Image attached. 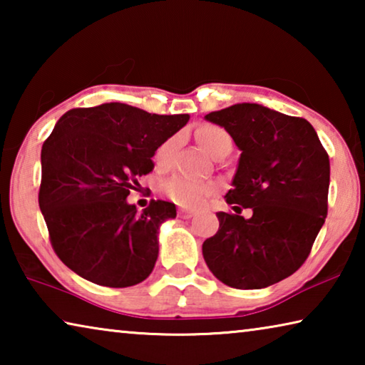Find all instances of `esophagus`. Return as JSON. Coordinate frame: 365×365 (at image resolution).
<instances>
[{
  "label": "esophagus",
  "instance_id": "esophagus-1",
  "mask_svg": "<svg viewBox=\"0 0 365 365\" xmlns=\"http://www.w3.org/2000/svg\"><path fill=\"white\" fill-rule=\"evenodd\" d=\"M178 215H180L182 219H191V217H195L196 212L188 211V209H180V211H178Z\"/></svg>",
  "mask_w": 365,
  "mask_h": 365
}]
</instances>
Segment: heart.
Returning <instances> with one entry per match:
<instances>
[{"label": "heart", "mask_w": 365, "mask_h": 365, "mask_svg": "<svg viewBox=\"0 0 365 365\" xmlns=\"http://www.w3.org/2000/svg\"><path fill=\"white\" fill-rule=\"evenodd\" d=\"M196 140L197 143L201 145L202 150L207 154H211V156H214V154L219 153L220 150H224V148H232L230 135H228L224 128L211 125V123H205V125L197 127ZM175 146L177 138L172 137L169 140H165L164 143L158 148L156 156H154V163H156L158 168H164V165L169 163ZM164 191L172 201L177 202V205L185 207H197L205 205L207 197L214 193V185L175 177L164 185Z\"/></svg>", "instance_id": "heart-1"}]
</instances>
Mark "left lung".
<instances>
[{
    "instance_id": "8db88e82",
    "label": "left lung",
    "mask_w": 365,
    "mask_h": 365,
    "mask_svg": "<svg viewBox=\"0 0 365 365\" xmlns=\"http://www.w3.org/2000/svg\"><path fill=\"white\" fill-rule=\"evenodd\" d=\"M205 119L224 127L242 154L225 195L237 214L217 212L219 230L202 256L227 287L274 285L301 267L324 225L329 154L306 119L262 104L238 103ZM243 208L250 220L239 215Z\"/></svg>"
}]
</instances>
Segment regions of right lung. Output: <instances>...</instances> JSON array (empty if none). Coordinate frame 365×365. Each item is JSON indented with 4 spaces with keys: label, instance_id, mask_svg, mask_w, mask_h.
I'll return each instance as SVG.
<instances>
[{
    "label": "right lung",
    "instance_id": "obj_1",
    "mask_svg": "<svg viewBox=\"0 0 365 365\" xmlns=\"http://www.w3.org/2000/svg\"><path fill=\"white\" fill-rule=\"evenodd\" d=\"M190 120L123 103L71 109L41 148L40 211L58 257L82 279L110 288L148 279L159 255V228L174 202L143 212L127 196L154 169L158 148Z\"/></svg>",
    "mask_w": 365,
    "mask_h": 365
}]
</instances>
